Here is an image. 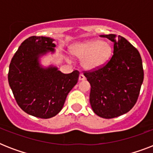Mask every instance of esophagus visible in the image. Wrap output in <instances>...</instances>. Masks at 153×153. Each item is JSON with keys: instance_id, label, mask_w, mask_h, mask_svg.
Listing matches in <instances>:
<instances>
[{"instance_id": "34e87169", "label": "esophagus", "mask_w": 153, "mask_h": 153, "mask_svg": "<svg viewBox=\"0 0 153 153\" xmlns=\"http://www.w3.org/2000/svg\"><path fill=\"white\" fill-rule=\"evenodd\" d=\"M79 81H83V80H85V79H86V77L84 76L82 74H79Z\"/></svg>"}]
</instances>
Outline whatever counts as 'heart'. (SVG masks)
I'll return each instance as SVG.
<instances>
[{"mask_svg": "<svg viewBox=\"0 0 153 153\" xmlns=\"http://www.w3.org/2000/svg\"><path fill=\"white\" fill-rule=\"evenodd\" d=\"M70 52L74 57L82 59V66L84 69L94 71L108 62L113 54V48L109 42L89 39L72 44Z\"/></svg>", "mask_w": 153, "mask_h": 153, "instance_id": "obj_1", "label": "heart"}]
</instances>
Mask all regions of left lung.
Returning <instances> with one entry per match:
<instances>
[{"label":"left lung","instance_id":"obj_1","mask_svg":"<svg viewBox=\"0 0 153 153\" xmlns=\"http://www.w3.org/2000/svg\"><path fill=\"white\" fill-rule=\"evenodd\" d=\"M114 42V55L102 68L84 75L91 86L93 111L103 118L128 113L137 100L144 80L142 59L137 49L121 36L101 35Z\"/></svg>","mask_w":153,"mask_h":153}]
</instances>
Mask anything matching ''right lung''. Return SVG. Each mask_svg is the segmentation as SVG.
<instances>
[{
	"instance_id": "1",
	"label": "right lung",
	"mask_w": 153,
	"mask_h": 153,
	"mask_svg": "<svg viewBox=\"0 0 153 153\" xmlns=\"http://www.w3.org/2000/svg\"><path fill=\"white\" fill-rule=\"evenodd\" d=\"M55 39L30 36L20 44L9 65L8 83L18 105L32 116L51 118L61 111L79 72L63 74L53 65L44 67L40 58L55 53Z\"/></svg>"
}]
</instances>
